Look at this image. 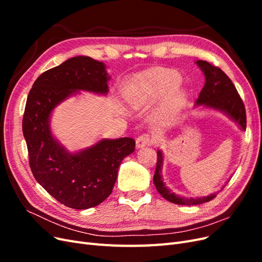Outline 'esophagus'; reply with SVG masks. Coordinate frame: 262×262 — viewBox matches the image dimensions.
I'll return each instance as SVG.
<instances>
[{
	"mask_svg": "<svg viewBox=\"0 0 262 262\" xmlns=\"http://www.w3.org/2000/svg\"><path fill=\"white\" fill-rule=\"evenodd\" d=\"M152 143V138L148 133H144V134H141L140 137H138L137 139V146L138 147H143L146 145H149Z\"/></svg>",
	"mask_w": 262,
	"mask_h": 262,
	"instance_id": "esophagus-1",
	"label": "esophagus"
}]
</instances>
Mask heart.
<instances>
[{"mask_svg":"<svg viewBox=\"0 0 262 262\" xmlns=\"http://www.w3.org/2000/svg\"><path fill=\"white\" fill-rule=\"evenodd\" d=\"M179 83L180 77L177 74L167 72V71H155L153 73L138 77L126 84L123 90V95L129 104L132 106H139L148 100L172 92L177 89ZM184 99V94H175L167 101L166 109L168 112L176 110L181 106Z\"/></svg>","mask_w":262,"mask_h":262,"instance_id":"obj_1","label":"heart"}]
</instances>
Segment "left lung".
I'll use <instances>...</instances> for the list:
<instances>
[{
  "instance_id": "1",
  "label": "left lung",
  "mask_w": 262,
  "mask_h": 262,
  "mask_svg": "<svg viewBox=\"0 0 262 262\" xmlns=\"http://www.w3.org/2000/svg\"><path fill=\"white\" fill-rule=\"evenodd\" d=\"M195 63L202 70L205 76V84L195 101L196 106H204L225 113L235 122L239 124L242 130L245 131L246 124H247L245 105L231 78L220 68L211 64L208 61L199 60ZM162 167L163 154L161 150H157V162L153 181L157 191L167 201L180 205H195L209 202L216 196L215 193H212L208 196L195 198V199L190 198V199H188V198L176 195L165 186L162 177Z\"/></svg>"
}]
</instances>
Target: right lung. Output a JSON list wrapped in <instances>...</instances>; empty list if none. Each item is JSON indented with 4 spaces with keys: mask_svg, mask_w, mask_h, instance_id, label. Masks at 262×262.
<instances>
[{
    "mask_svg": "<svg viewBox=\"0 0 262 262\" xmlns=\"http://www.w3.org/2000/svg\"><path fill=\"white\" fill-rule=\"evenodd\" d=\"M109 78L102 62L74 57L39 75L28 94L23 133L30 169L46 191L69 208L85 210L105 201L122 160L134 152L136 141L121 138L71 154L51 134L49 118L61 101L78 91L107 94Z\"/></svg>",
    "mask_w": 262,
    "mask_h": 262,
    "instance_id": "add662e5",
    "label": "right lung"
}]
</instances>
